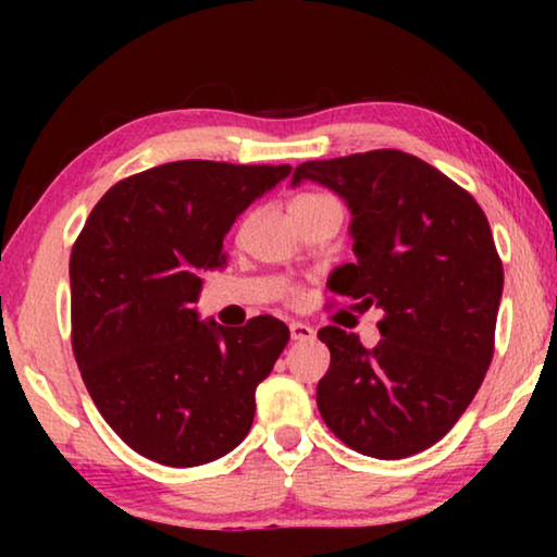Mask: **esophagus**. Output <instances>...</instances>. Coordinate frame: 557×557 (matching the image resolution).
<instances>
[{"label": "esophagus", "mask_w": 557, "mask_h": 557, "mask_svg": "<svg viewBox=\"0 0 557 557\" xmlns=\"http://www.w3.org/2000/svg\"><path fill=\"white\" fill-rule=\"evenodd\" d=\"M288 332H292V339H296V342H307L314 337V330H311L309 324H301V322L288 324Z\"/></svg>", "instance_id": "1"}]
</instances>
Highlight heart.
<instances>
[{
	"instance_id": "obj_1",
	"label": "heart",
	"mask_w": 557,
	"mask_h": 557,
	"mask_svg": "<svg viewBox=\"0 0 557 557\" xmlns=\"http://www.w3.org/2000/svg\"><path fill=\"white\" fill-rule=\"evenodd\" d=\"M324 202H332L330 195H319V193H301L294 197L292 202V212H299V210H307V208H317V205H324Z\"/></svg>"
}]
</instances>
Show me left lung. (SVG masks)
Masks as SVG:
<instances>
[{
  "label": "left lung",
  "mask_w": 557,
  "mask_h": 557,
  "mask_svg": "<svg viewBox=\"0 0 557 557\" xmlns=\"http://www.w3.org/2000/svg\"><path fill=\"white\" fill-rule=\"evenodd\" d=\"M352 210L355 263L332 273L334 294L383 309V337L322 326L332 362L317 385L324 423L355 451L406 459L446 436L494 355L505 271L490 220L467 189L398 149L304 162Z\"/></svg>",
  "instance_id": "8db88e82"
}]
</instances>
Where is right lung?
Listing matches in <instances>:
<instances>
[{"label":"right lung","instance_id":"right-lung-1","mask_svg":"<svg viewBox=\"0 0 557 557\" xmlns=\"http://www.w3.org/2000/svg\"><path fill=\"white\" fill-rule=\"evenodd\" d=\"M288 172L185 159L116 182L90 210L71 253L73 355L98 413L136 454L200 467L248 436L288 326L271 314L205 324L193 304L200 271L225 263L235 218Z\"/></svg>","mask_w":557,"mask_h":557}]
</instances>
